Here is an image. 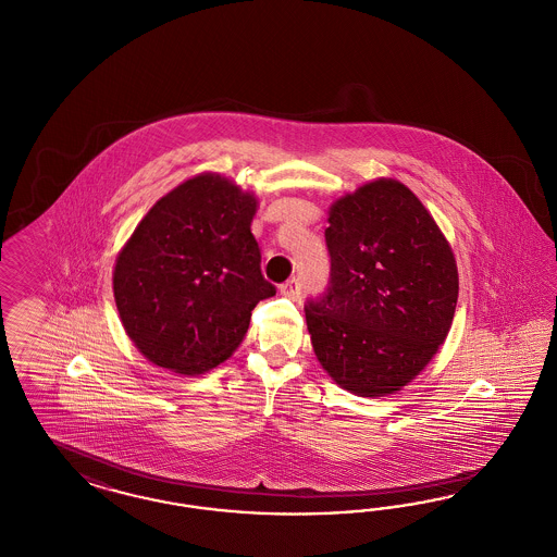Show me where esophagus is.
Returning <instances> with one entry per match:
<instances>
[{"mask_svg": "<svg viewBox=\"0 0 557 557\" xmlns=\"http://www.w3.org/2000/svg\"><path fill=\"white\" fill-rule=\"evenodd\" d=\"M280 294L286 296V298L296 300V298L300 296V280H298V277H292L288 282H284V284L280 286Z\"/></svg>", "mask_w": 557, "mask_h": 557, "instance_id": "34e87169", "label": "esophagus"}]
</instances>
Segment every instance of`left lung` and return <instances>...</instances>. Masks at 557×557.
Returning <instances> with one entry per match:
<instances>
[{"mask_svg":"<svg viewBox=\"0 0 557 557\" xmlns=\"http://www.w3.org/2000/svg\"><path fill=\"white\" fill-rule=\"evenodd\" d=\"M331 284L307 305L326 374L358 397L411 383L444 344L459 298L453 249L416 193L370 181L333 201L325 231Z\"/></svg>","mask_w":557,"mask_h":557,"instance_id":"obj_1","label":"left lung"}]
</instances>
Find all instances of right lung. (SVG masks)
Instances as JSON below:
<instances>
[{"label":"right lung","instance_id":"right-lung-1","mask_svg":"<svg viewBox=\"0 0 557 557\" xmlns=\"http://www.w3.org/2000/svg\"><path fill=\"white\" fill-rule=\"evenodd\" d=\"M259 199L201 173L160 197L119 252L121 323L152 364L199 376L240 346L250 310L275 296L250 232Z\"/></svg>","mask_w":557,"mask_h":557}]
</instances>
